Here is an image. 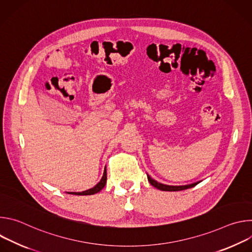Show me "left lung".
I'll return each mask as SVG.
<instances>
[{
	"instance_id": "obj_1",
	"label": "left lung",
	"mask_w": 252,
	"mask_h": 252,
	"mask_svg": "<svg viewBox=\"0 0 252 252\" xmlns=\"http://www.w3.org/2000/svg\"><path fill=\"white\" fill-rule=\"evenodd\" d=\"M148 179L150 184L160 189V190H163V191H178V190H184V189H190V188H193L195 187L196 185H198L199 183H195V184H192V185H189V186H181V187H173V186H166V185H162L160 183H158L157 181H155V179H153L149 174H148Z\"/></svg>"
}]
</instances>
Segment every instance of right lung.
Listing matches in <instances>:
<instances>
[{"instance_id":"1","label":"right lung","mask_w":252,"mask_h":252,"mask_svg":"<svg viewBox=\"0 0 252 252\" xmlns=\"http://www.w3.org/2000/svg\"><path fill=\"white\" fill-rule=\"evenodd\" d=\"M106 184V170L104 168V171H103V175L100 179V182L95 186L94 187L93 189H88V190H85V191H82V192H68V193H71V194H75V195H91V194H94L98 191H100L104 186Z\"/></svg>"}]
</instances>
